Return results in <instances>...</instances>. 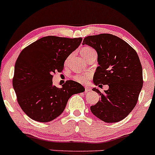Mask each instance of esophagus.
Returning <instances> with one entry per match:
<instances>
[{"label":"esophagus","mask_w":155,"mask_h":155,"mask_svg":"<svg viewBox=\"0 0 155 155\" xmlns=\"http://www.w3.org/2000/svg\"><path fill=\"white\" fill-rule=\"evenodd\" d=\"M90 91H91V88H90V87H88V86L85 87V93H87V92H88Z\"/></svg>","instance_id":"esophagus-1"}]
</instances>
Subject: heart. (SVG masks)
I'll use <instances>...</instances> for the list:
<instances>
[{
	"instance_id": "b5f03b06",
	"label": "heart",
	"mask_w": 155,
	"mask_h": 155,
	"mask_svg": "<svg viewBox=\"0 0 155 155\" xmlns=\"http://www.w3.org/2000/svg\"><path fill=\"white\" fill-rule=\"evenodd\" d=\"M81 54L85 58H88L89 55H91L92 53H95V50L92 48H89V47H85L83 48L82 50H81ZM91 74L89 72H86L84 73V74H77L75 75H74V81H76L78 83H86L91 79Z\"/></svg>"
}]
</instances>
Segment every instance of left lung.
I'll return each instance as SVG.
<instances>
[{"label":"left lung","instance_id":"1","mask_svg":"<svg viewBox=\"0 0 155 155\" xmlns=\"http://www.w3.org/2000/svg\"><path fill=\"white\" fill-rule=\"evenodd\" d=\"M83 45L94 48L99 67L94 75L97 86L108 85L101 100L91 106L92 114L107 123L118 122L133 110L143 87V71L136 51L118 36L109 34L88 36Z\"/></svg>","mask_w":155,"mask_h":155}]
</instances>
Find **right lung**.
Here are the masks:
<instances>
[{"label": "right lung", "instance_id": "right-lung-1", "mask_svg": "<svg viewBox=\"0 0 155 155\" xmlns=\"http://www.w3.org/2000/svg\"><path fill=\"white\" fill-rule=\"evenodd\" d=\"M82 38L48 36L24 48L17 58L12 83L19 105L28 116L40 122L55 119L63 113L74 94L85 91L74 81L58 88L53 74L61 72L64 61L81 45Z\"/></svg>", "mask_w": 155, "mask_h": 155}]
</instances>
